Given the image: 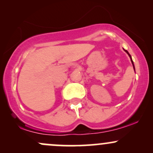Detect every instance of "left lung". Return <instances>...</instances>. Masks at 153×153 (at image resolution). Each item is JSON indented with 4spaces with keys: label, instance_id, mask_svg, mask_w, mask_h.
Instances as JSON below:
<instances>
[{
    "label": "left lung",
    "instance_id": "obj_1",
    "mask_svg": "<svg viewBox=\"0 0 153 153\" xmlns=\"http://www.w3.org/2000/svg\"><path fill=\"white\" fill-rule=\"evenodd\" d=\"M124 51H125V52H127V53L128 54V55H129V57H130V59H131V63H132V65H133V68H134V63H133V61H132V59H131V55H130V54H129V52H127V50H124Z\"/></svg>",
    "mask_w": 153,
    "mask_h": 153
}]
</instances>
